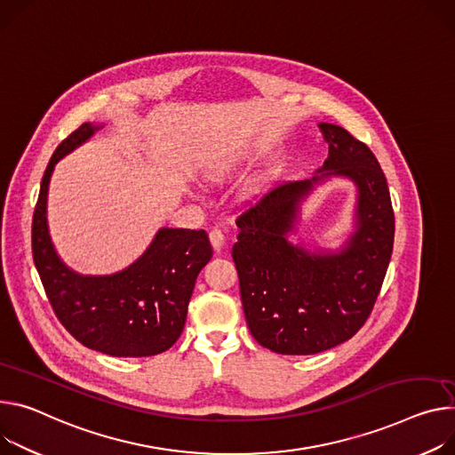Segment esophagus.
<instances>
[{"label": "esophagus", "instance_id": "esophagus-1", "mask_svg": "<svg viewBox=\"0 0 455 455\" xmlns=\"http://www.w3.org/2000/svg\"><path fill=\"white\" fill-rule=\"evenodd\" d=\"M209 237H211V243H212V246H214V251H216V252H221L223 244H225V235H223V232H221L220 228H212L211 234H209Z\"/></svg>", "mask_w": 455, "mask_h": 455}]
</instances>
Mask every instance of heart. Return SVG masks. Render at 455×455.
Wrapping results in <instances>:
<instances>
[{
	"mask_svg": "<svg viewBox=\"0 0 455 455\" xmlns=\"http://www.w3.org/2000/svg\"><path fill=\"white\" fill-rule=\"evenodd\" d=\"M228 172H230V163H225V164H220V167L214 172H211L209 178L214 180V181H221ZM258 192H259V180H256L254 183L246 187V197H252Z\"/></svg>",
	"mask_w": 455,
	"mask_h": 455,
	"instance_id": "heart-1",
	"label": "heart"
}]
</instances>
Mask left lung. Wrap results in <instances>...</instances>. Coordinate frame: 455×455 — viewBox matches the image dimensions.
Instances as JSON below:
<instances>
[{
	"instance_id": "left-lung-1",
	"label": "left lung",
	"mask_w": 455,
	"mask_h": 455,
	"mask_svg": "<svg viewBox=\"0 0 455 455\" xmlns=\"http://www.w3.org/2000/svg\"><path fill=\"white\" fill-rule=\"evenodd\" d=\"M328 157L310 180L284 183L237 218L232 259L254 339L277 354L308 355L348 341L370 315L392 258L394 211L371 150L343 127L319 123ZM332 177L356 185L355 232L336 251L287 239L300 203Z\"/></svg>"
}]
</instances>
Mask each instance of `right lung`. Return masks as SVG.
<instances>
[{"label": "right lung", "instance_id": "right-lung-1", "mask_svg": "<svg viewBox=\"0 0 455 455\" xmlns=\"http://www.w3.org/2000/svg\"><path fill=\"white\" fill-rule=\"evenodd\" d=\"M100 129L84 123L47 164L32 220L34 265L58 319L81 345L114 357H148L181 336L196 277L212 246L204 230L159 228L148 249L116 274L84 275L61 261L47 223L51 176L61 157Z\"/></svg>", "mask_w": 455, "mask_h": 455}]
</instances>
